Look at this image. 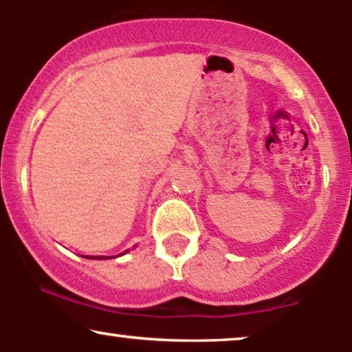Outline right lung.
<instances>
[{
    "label": "right lung",
    "instance_id": "right-lung-1",
    "mask_svg": "<svg viewBox=\"0 0 352 352\" xmlns=\"http://www.w3.org/2000/svg\"><path fill=\"white\" fill-rule=\"evenodd\" d=\"M86 258H89V256H86ZM92 258V256H91ZM98 258H104V256H98Z\"/></svg>",
    "mask_w": 352,
    "mask_h": 352
}]
</instances>
